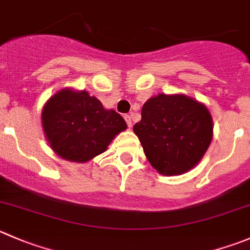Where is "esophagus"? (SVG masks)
Segmentation results:
<instances>
[{
  "label": "esophagus",
  "instance_id": "1",
  "mask_svg": "<svg viewBox=\"0 0 250 250\" xmlns=\"http://www.w3.org/2000/svg\"><path fill=\"white\" fill-rule=\"evenodd\" d=\"M125 122H127V125L128 127H132V116L130 115H125Z\"/></svg>",
  "mask_w": 250,
  "mask_h": 250
}]
</instances>
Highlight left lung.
I'll return each instance as SVG.
<instances>
[{
    "label": "left lung",
    "mask_w": 250,
    "mask_h": 250,
    "mask_svg": "<svg viewBox=\"0 0 250 250\" xmlns=\"http://www.w3.org/2000/svg\"><path fill=\"white\" fill-rule=\"evenodd\" d=\"M151 166L173 176L192 169L212 139V120L203 104L186 95H160L142 108L133 127Z\"/></svg>",
    "instance_id": "8db88e82"
}]
</instances>
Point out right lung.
<instances>
[{
  "instance_id": "1",
  "label": "right lung",
  "mask_w": 250,
  "mask_h": 250,
  "mask_svg": "<svg viewBox=\"0 0 250 250\" xmlns=\"http://www.w3.org/2000/svg\"><path fill=\"white\" fill-rule=\"evenodd\" d=\"M42 127L51 147L68 161L86 162L103 154L127 128L125 120L86 91H58L42 110Z\"/></svg>"
}]
</instances>
